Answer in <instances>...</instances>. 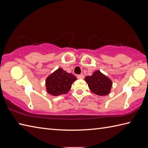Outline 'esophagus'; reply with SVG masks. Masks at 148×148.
Here are the masks:
<instances>
[{
  "mask_svg": "<svg viewBox=\"0 0 148 148\" xmlns=\"http://www.w3.org/2000/svg\"><path fill=\"white\" fill-rule=\"evenodd\" d=\"M77 77L78 79H84V75L83 74H80V75H78L77 76Z\"/></svg>",
  "mask_w": 148,
  "mask_h": 148,
  "instance_id": "34e87169",
  "label": "esophagus"
}]
</instances>
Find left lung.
I'll return each mask as SVG.
<instances>
[{"label":"left lung","mask_w":148,"mask_h":148,"mask_svg":"<svg viewBox=\"0 0 148 148\" xmlns=\"http://www.w3.org/2000/svg\"><path fill=\"white\" fill-rule=\"evenodd\" d=\"M90 90L100 96H106L111 92L112 82L111 79L100 71H95L92 76L84 78Z\"/></svg>","instance_id":"obj_1"}]
</instances>
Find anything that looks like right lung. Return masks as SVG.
<instances>
[{
    "instance_id": "add662e5",
    "label": "right lung",
    "mask_w": 148,
    "mask_h": 148,
    "mask_svg": "<svg viewBox=\"0 0 148 148\" xmlns=\"http://www.w3.org/2000/svg\"><path fill=\"white\" fill-rule=\"evenodd\" d=\"M76 80L77 78L73 74L58 68L46 79V92L53 96L67 93L71 88L72 84Z\"/></svg>"
}]
</instances>
